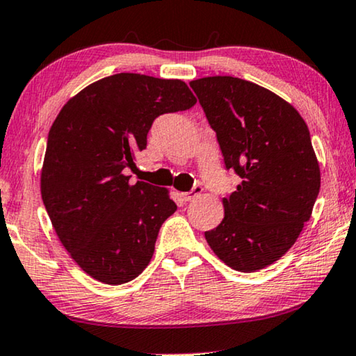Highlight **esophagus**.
<instances>
[{
  "instance_id": "esophagus-1",
  "label": "esophagus",
  "mask_w": 356,
  "mask_h": 356,
  "mask_svg": "<svg viewBox=\"0 0 356 356\" xmlns=\"http://www.w3.org/2000/svg\"><path fill=\"white\" fill-rule=\"evenodd\" d=\"M201 191H202V187H201V185H195V187L191 188L190 191H185V193H182V200H184V201H191V200H195L196 196H200V195H201Z\"/></svg>"
}]
</instances>
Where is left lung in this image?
Masks as SVG:
<instances>
[{
    "instance_id": "left-lung-1",
    "label": "left lung",
    "mask_w": 356,
    "mask_h": 356,
    "mask_svg": "<svg viewBox=\"0 0 356 356\" xmlns=\"http://www.w3.org/2000/svg\"><path fill=\"white\" fill-rule=\"evenodd\" d=\"M225 166L242 179L206 241L225 264L255 273L284 257L312 216L320 168L306 122L270 90L231 76L191 81Z\"/></svg>"
}]
</instances>
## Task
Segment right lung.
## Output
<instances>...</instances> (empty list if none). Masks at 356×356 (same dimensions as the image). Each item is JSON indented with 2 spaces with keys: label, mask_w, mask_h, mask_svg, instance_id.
<instances>
[{
  "label": "right lung",
  "mask_w": 356,
  "mask_h": 356,
  "mask_svg": "<svg viewBox=\"0 0 356 356\" xmlns=\"http://www.w3.org/2000/svg\"><path fill=\"white\" fill-rule=\"evenodd\" d=\"M195 104L184 81L120 72L61 107L49 131L41 196L61 244L90 277L120 285L147 268L177 206L166 188L131 185L123 171L147 147L158 115Z\"/></svg>",
  "instance_id": "1"
}]
</instances>
